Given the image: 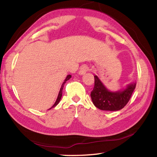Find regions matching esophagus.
<instances>
[{
	"label": "esophagus",
	"instance_id": "obj_1",
	"mask_svg": "<svg viewBox=\"0 0 157 157\" xmlns=\"http://www.w3.org/2000/svg\"><path fill=\"white\" fill-rule=\"evenodd\" d=\"M89 71V67L86 65H83L81 66L80 68H79V75H84V74L86 73L87 71Z\"/></svg>",
	"mask_w": 157,
	"mask_h": 157
}]
</instances>
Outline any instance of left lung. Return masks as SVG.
<instances>
[{
	"instance_id": "8db88e82",
	"label": "left lung",
	"mask_w": 157,
	"mask_h": 157,
	"mask_svg": "<svg viewBox=\"0 0 157 157\" xmlns=\"http://www.w3.org/2000/svg\"><path fill=\"white\" fill-rule=\"evenodd\" d=\"M95 84L91 93L94 105L102 111H118L123 109L129 102L136 83L127 85L123 91L111 92L106 88L98 76L94 75Z\"/></svg>"
}]
</instances>
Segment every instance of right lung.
Returning <instances> with one entry per match:
<instances>
[{
    "label": "right lung",
    "mask_w": 157,
    "mask_h": 157,
    "mask_svg": "<svg viewBox=\"0 0 157 157\" xmlns=\"http://www.w3.org/2000/svg\"><path fill=\"white\" fill-rule=\"evenodd\" d=\"M71 78V75H67V77H66V78L65 79L64 82H63V84H62V87H61V89H60V91H59V94H58V97H57V100H56V102H55V103L54 105H53V106H52V107L51 108L55 107V106H57L58 104H59V101H60V100H61V98H62V90H63V85H64V84L66 83V82L67 81V80H68V79H70ZM51 108H50L49 109H51Z\"/></svg>",
    "instance_id": "add662e5"
}]
</instances>
